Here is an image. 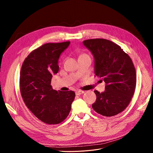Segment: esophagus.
Listing matches in <instances>:
<instances>
[{
	"label": "esophagus",
	"instance_id": "34e87169",
	"mask_svg": "<svg viewBox=\"0 0 153 153\" xmlns=\"http://www.w3.org/2000/svg\"><path fill=\"white\" fill-rule=\"evenodd\" d=\"M84 91H76L75 93L76 95H80L82 94H84Z\"/></svg>",
	"mask_w": 153,
	"mask_h": 153
}]
</instances>
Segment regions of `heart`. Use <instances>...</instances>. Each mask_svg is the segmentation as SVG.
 I'll return each mask as SVG.
<instances>
[{"label": "heart", "mask_w": 153, "mask_h": 153, "mask_svg": "<svg viewBox=\"0 0 153 153\" xmlns=\"http://www.w3.org/2000/svg\"><path fill=\"white\" fill-rule=\"evenodd\" d=\"M87 55V54L86 53H81L80 56H82V55Z\"/></svg>", "instance_id": "heart-1"}]
</instances>
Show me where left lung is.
<instances>
[{
  "label": "left lung",
  "instance_id": "8db88e82",
  "mask_svg": "<svg viewBox=\"0 0 153 153\" xmlns=\"http://www.w3.org/2000/svg\"><path fill=\"white\" fill-rule=\"evenodd\" d=\"M94 58V71L106 83L105 91L95 90V112L106 117L116 115L126 108L135 92L137 75L131 59L120 46L105 39L83 41Z\"/></svg>",
  "mask_w": 153,
  "mask_h": 153
}]
</instances>
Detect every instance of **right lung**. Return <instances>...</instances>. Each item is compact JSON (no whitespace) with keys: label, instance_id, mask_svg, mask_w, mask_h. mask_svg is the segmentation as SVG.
I'll return each instance as SVG.
<instances>
[{"label":"right lung","instance_id":"1","mask_svg":"<svg viewBox=\"0 0 153 153\" xmlns=\"http://www.w3.org/2000/svg\"><path fill=\"white\" fill-rule=\"evenodd\" d=\"M70 41L46 43L34 50L24 60L20 71V93L27 107L48 124L62 122L70 112L74 91L52 89V75L59 71L58 60Z\"/></svg>","mask_w":153,"mask_h":153}]
</instances>
